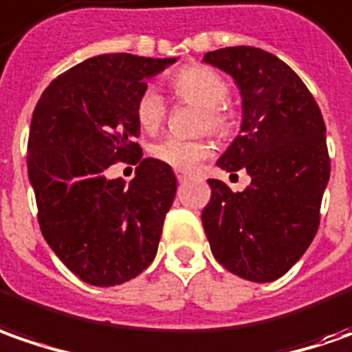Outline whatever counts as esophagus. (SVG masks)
<instances>
[{"label": "esophagus", "instance_id": "34e87169", "mask_svg": "<svg viewBox=\"0 0 352 352\" xmlns=\"http://www.w3.org/2000/svg\"><path fill=\"white\" fill-rule=\"evenodd\" d=\"M177 179H179V183H185L187 179H190V173L188 171H177Z\"/></svg>", "mask_w": 352, "mask_h": 352}]
</instances>
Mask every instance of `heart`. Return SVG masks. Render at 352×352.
Segmentation results:
<instances>
[{
    "label": "heart",
    "instance_id": "obj_1",
    "mask_svg": "<svg viewBox=\"0 0 352 352\" xmlns=\"http://www.w3.org/2000/svg\"><path fill=\"white\" fill-rule=\"evenodd\" d=\"M171 91L179 101L202 107L199 130L212 132L220 138H228L236 132L237 113L228 104L230 83L218 72L206 66H187L171 78ZM136 118L142 130L157 132L167 118V104L153 87L144 89L136 101ZM153 160L173 167L177 171H190L195 165L212 153L208 140H183L167 136L150 148Z\"/></svg>",
    "mask_w": 352,
    "mask_h": 352
}]
</instances>
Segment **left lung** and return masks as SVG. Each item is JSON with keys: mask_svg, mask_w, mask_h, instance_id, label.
<instances>
[{"mask_svg": "<svg viewBox=\"0 0 352 352\" xmlns=\"http://www.w3.org/2000/svg\"><path fill=\"white\" fill-rule=\"evenodd\" d=\"M204 62L236 79L243 99L241 134L218 167L245 169L251 177L243 192L208 179L212 197L202 210L204 234L230 273L271 283L318 234L331 171L325 122L304 81L271 52L230 46L204 54Z\"/></svg>", "mask_w": 352, "mask_h": 352, "instance_id": "obj_1", "label": "left lung"}]
</instances>
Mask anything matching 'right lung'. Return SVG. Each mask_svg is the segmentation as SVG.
Returning a JSON list of instances; mask_svg holds the SVG:
<instances>
[{
  "label": "right lung",
  "mask_w": 352,
  "mask_h": 352,
  "mask_svg": "<svg viewBox=\"0 0 352 352\" xmlns=\"http://www.w3.org/2000/svg\"><path fill=\"white\" fill-rule=\"evenodd\" d=\"M173 62L95 56L58 76L34 107L27 169L41 232L87 285H122L157 253L177 179L169 165L142 160L136 101ZM116 161L140 164L130 186L106 179Z\"/></svg>",
  "instance_id": "1"
}]
</instances>
